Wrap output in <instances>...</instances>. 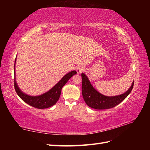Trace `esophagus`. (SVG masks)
Returning a JSON list of instances; mask_svg holds the SVG:
<instances>
[{
  "instance_id": "obj_1",
  "label": "esophagus",
  "mask_w": 150,
  "mask_h": 150,
  "mask_svg": "<svg viewBox=\"0 0 150 150\" xmlns=\"http://www.w3.org/2000/svg\"><path fill=\"white\" fill-rule=\"evenodd\" d=\"M84 67L81 66H77V68H76V71H77V73H78V74H81L82 72L84 71Z\"/></svg>"
}]
</instances>
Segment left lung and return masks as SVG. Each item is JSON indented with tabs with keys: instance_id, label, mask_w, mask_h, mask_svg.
Listing matches in <instances>:
<instances>
[{
	"instance_id": "8db88e82",
	"label": "left lung",
	"mask_w": 150,
	"mask_h": 150,
	"mask_svg": "<svg viewBox=\"0 0 150 150\" xmlns=\"http://www.w3.org/2000/svg\"><path fill=\"white\" fill-rule=\"evenodd\" d=\"M81 76L82 97L88 106L96 110H106L116 106L131 93L134 84L133 81L128 90L122 94L112 97L106 96L95 90L84 73H82Z\"/></svg>"
}]
</instances>
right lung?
Segmentation results:
<instances>
[{
  "instance_id": "right-lung-1",
  "label": "right lung",
  "mask_w": 150,
  "mask_h": 150,
  "mask_svg": "<svg viewBox=\"0 0 150 150\" xmlns=\"http://www.w3.org/2000/svg\"><path fill=\"white\" fill-rule=\"evenodd\" d=\"M15 62L16 59L15 60L14 66V86L15 91L17 92L19 97L22 100H24L25 103L30 105V106L35 108H38V109H45V108H50L53 106L54 104H55L57 102L59 99L62 87L66 84V82L69 81V79L72 76L77 73V72L75 70L70 71L64 76L58 83H57L51 90L47 91L46 93L38 95V96H31V95H27L24 93V92H22L18 86L15 79Z\"/></svg>"
}]
</instances>
